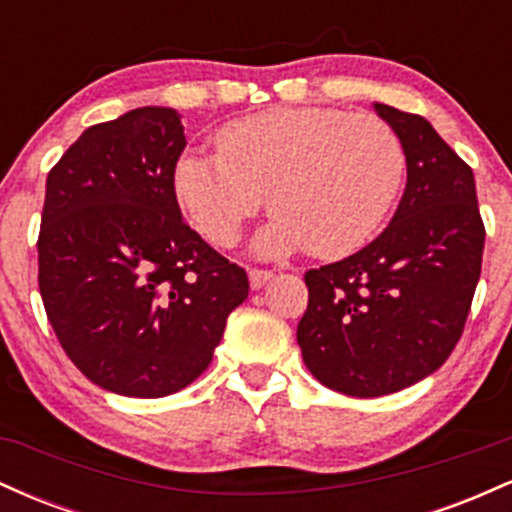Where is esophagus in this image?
Segmentation results:
<instances>
[{"label": "esophagus", "mask_w": 512, "mask_h": 512, "mask_svg": "<svg viewBox=\"0 0 512 512\" xmlns=\"http://www.w3.org/2000/svg\"><path fill=\"white\" fill-rule=\"evenodd\" d=\"M250 286L252 291L262 289L264 284H269V281L274 279V272H267V269H250Z\"/></svg>", "instance_id": "1"}]
</instances>
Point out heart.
I'll return each mask as SVG.
<instances>
[{
	"label": "heart",
	"mask_w": 512,
	"mask_h": 512,
	"mask_svg": "<svg viewBox=\"0 0 512 512\" xmlns=\"http://www.w3.org/2000/svg\"><path fill=\"white\" fill-rule=\"evenodd\" d=\"M407 156L383 117L334 108H274L221 129L219 154L185 151L173 170L182 209L219 248L267 207L274 221L255 250L344 257L383 226Z\"/></svg>",
	"instance_id": "1"
}]
</instances>
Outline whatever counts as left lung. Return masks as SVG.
Here are the masks:
<instances>
[{"label":"left lung","instance_id":"1","mask_svg":"<svg viewBox=\"0 0 512 512\" xmlns=\"http://www.w3.org/2000/svg\"><path fill=\"white\" fill-rule=\"evenodd\" d=\"M373 108L402 139V202L373 243L305 274L308 310L296 332L310 373L349 397L392 395L448 361L486 238L472 168L426 117Z\"/></svg>","mask_w":512,"mask_h":512}]
</instances>
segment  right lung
Here are the masks:
<instances>
[{"label":"right lung","instance_id":"add662e5","mask_svg":"<svg viewBox=\"0 0 512 512\" xmlns=\"http://www.w3.org/2000/svg\"><path fill=\"white\" fill-rule=\"evenodd\" d=\"M178 110H129L88 127L48 173L38 286L64 354L91 383L166 397L207 370L243 267L182 221L173 187Z\"/></svg>","mask_w":512,"mask_h":512}]
</instances>
